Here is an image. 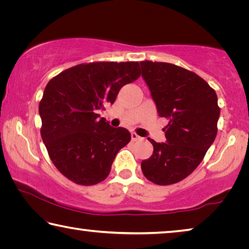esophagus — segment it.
<instances>
[{"instance_id": "esophagus-1", "label": "esophagus", "mask_w": 249, "mask_h": 249, "mask_svg": "<svg viewBox=\"0 0 249 249\" xmlns=\"http://www.w3.org/2000/svg\"><path fill=\"white\" fill-rule=\"evenodd\" d=\"M130 136H132V141H133V142H136V141L142 140V137L138 136V135H137L136 133H132V134H130Z\"/></svg>"}]
</instances>
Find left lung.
I'll list each match as a JSON object with an SVG mask.
<instances>
[{
	"label": "left lung",
	"instance_id": "left-lung-1",
	"mask_svg": "<svg viewBox=\"0 0 249 249\" xmlns=\"http://www.w3.org/2000/svg\"><path fill=\"white\" fill-rule=\"evenodd\" d=\"M158 115L166 117V142L148 141L154 153L142 161L147 179L177 183L200 165L217 133L220 107L215 91L196 73L168 62L141 61Z\"/></svg>",
	"mask_w": 249,
	"mask_h": 249
}]
</instances>
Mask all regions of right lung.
<instances>
[{"mask_svg":"<svg viewBox=\"0 0 249 249\" xmlns=\"http://www.w3.org/2000/svg\"><path fill=\"white\" fill-rule=\"evenodd\" d=\"M140 77L138 62H91L62 71L48 82L39 103L40 134L50 159L66 178L93 185L108 176L130 133L109 126L98 112L114 103L122 87Z\"/></svg>","mask_w":249,"mask_h":249,"instance_id":"1","label":"right lung"}]
</instances>
